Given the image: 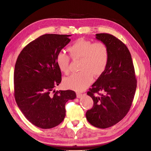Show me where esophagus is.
Returning a JSON list of instances; mask_svg holds the SVG:
<instances>
[{"instance_id":"esophagus-1","label":"esophagus","mask_w":151,"mask_h":151,"mask_svg":"<svg viewBox=\"0 0 151 151\" xmlns=\"http://www.w3.org/2000/svg\"><path fill=\"white\" fill-rule=\"evenodd\" d=\"M76 95H77V97L78 98H81L82 96V93H78V92H77V93H76Z\"/></svg>"}]
</instances>
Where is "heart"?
<instances>
[{"mask_svg": "<svg viewBox=\"0 0 151 151\" xmlns=\"http://www.w3.org/2000/svg\"><path fill=\"white\" fill-rule=\"evenodd\" d=\"M73 60H80L78 69L81 71L71 74L63 81L64 87L76 91L87 88L93 81V74L101 76L106 68L109 60V51L103 42L93 43L91 40L78 39L69 47ZM56 62L60 70L68 74L70 71V58L63 52L56 55Z\"/></svg>", "mask_w": 151, "mask_h": 151, "instance_id": "1", "label": "heart"}]
</instances>
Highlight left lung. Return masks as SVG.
I'll return each mask as SVG.
<instances>
[{
	"mask_svg": "<svg viewBox=\"0 0 151 151\" xmlns=\"http://www.w3.org/2000/svg\"><path fill=\"white\" fill-rule=\"evenodd\" d=\"M96 38L107 47L109 60L103 73L87 92L93 106L86 112V117L93 126L106 128L118 123L128 112L137 81L131 54L124 43L107 33L96 34Z\"/></svg>",
	"mask_w": 151,
	"mask_h": 151,
	"instance_id": "obj_1",
	"label": "left lung"
}]
</instances>
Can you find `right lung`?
Listing matches in <instances>:
<instances>
[{
    "mask_svg": "<svg viewBox=\"0 0 151 151\" xmlns=\"http://www.w3.org/2000/svg\"><path fill=\"white\" fill-rule=\"evenodd\" d=\"M69 36L41 35L23 49L15 64V101L25 117L40 128H52L61 124L66 116V102L76 97L73 90H54L61 82L56 56L69 44Z\"/></svg>",
    "mask_w": 151,
    "mask_h": 151,
    "instance_id": "add662e5",
    "label": "right lung"
}]
</instances>
